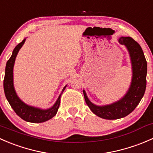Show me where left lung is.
I'll list each match as a JSON object with an SVG mask.
<instances>
[{
    "instance_id": "8db88e82",
    "label": "left lung",
    "mask_w": 153,
    "mask_h": 153,
    "mask_svg": "<svg viewBox=\"0 0 153 153\" xmlns=\"http://www.w3.org/2000/svg\"><path fill=\"white\" fill-rule=\"evenodd\" d=\"M118 42L127 49L132 65V81L126 94L112 104L98 106L89 101L85 90H83L84 99L91 111L104 119H118L129 115L139 104L146 89L147 64L141 46L130 37H121Z\"/></svg>"
}]
</instances>
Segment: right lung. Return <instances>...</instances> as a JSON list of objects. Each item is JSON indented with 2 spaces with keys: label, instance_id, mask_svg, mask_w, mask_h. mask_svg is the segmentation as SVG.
Returning <instances> with one entry per match:
<instances>
[{
  "label": "right lung",
  "instance_id": "right-lung-1",
  "mask_svg": "<svg viewBox=\"0 0 153 153\" xmlns=\"http://www.w3.org/2000/svg\"><path fill=\"white\" fill-rule=\"evenodd\" d=\"M26 38H24L20 44H18L14 49L12 56L7 62L5 69V76L4 80V89L6 98L10 103V106L14 109L17 115L23 120L31 123H42L51 119L56 115L59 108L61 102V96L67 85L64 87L58 99L54 105L49 109H41L38 107L29 106L25 104L21 98L18 96L14 87L13 82V68L15 64V58L18 52L25 43Z\"/></svg>",
  "mask_w": 153,
  "mask_h": 153
}]
</instances>
